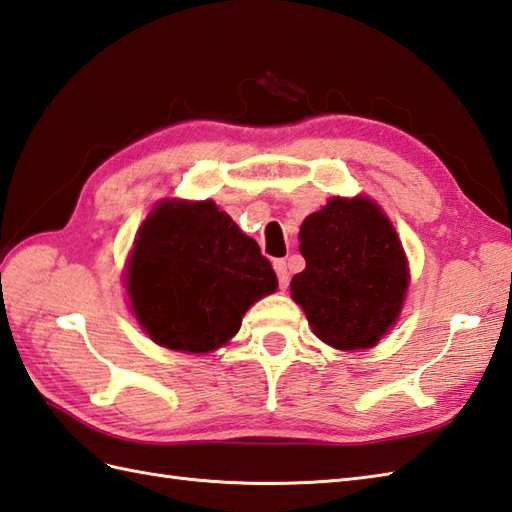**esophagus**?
<instances>
[{
	"instance_id": "1",
	"label": "esophagus",
	"mask_w": 512,
	"mask_h": 512,
	"mask_svg": "<svg viewBox=\"0 0 512 512\" xmlns=\"http://www.w3.org/2000/svg\"><path fill=\"white\" fill-rule=\"evenodd\" d=\"M272 266H275V272H277V279H279L281 290H285V288H288V283H290L288 264H285V259H275V261H272Z\"/></svg>"
}]
</instances>
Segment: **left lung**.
Listing matches in <instances>:
<instances>
[{
    "instance_id": "obj_1",
    "label": "left lung",
    "mask_w": 512,
    "mask_h": 512,
    "mask_svg": "<svg viewBox=\"0 0 512 512\" xmlns=\"http://www.w3.org/2000/svg\"><path fill=\"white\" fill-rule=\"evenodd\" d=\"M305 270L292 299L314 334L340 351L371 349L397 323L408 292V259L395 227L366 196H334L301 224Z\"/></svg>"
}]
</instances>
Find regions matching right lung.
<instances>
[{
	"label": "right lung",
	"instance_id": "obj_1",
	"mask_svg": "<svg viewBox=\"0 0 512 512\" xmlns=\"http://www.w3.org/2000/svg\"><path fill=\"white\" fill-rule=\"evenodd\" d=\"M277 285L257 242L213 200L159 202L126 264L137 323L161 347L183 353L227 344L248 307Z\"/></svg>",
	"mask_w": 512,
	"mask_h": 512
}]
</instances>
